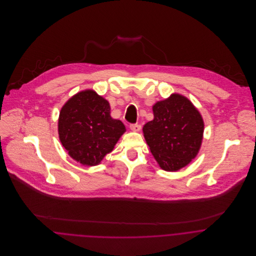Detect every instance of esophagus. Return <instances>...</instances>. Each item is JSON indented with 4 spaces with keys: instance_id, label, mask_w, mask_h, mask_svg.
Wrapping results in <instances>:
<instances>
[{
    "instance_id": "1",
    "label": "esophagus",
    "mask_w": 256,
    "mask_h": 256,
    "mask_svg": "<svg viewBox=\"0 0 256 256\" xmlns=\"http://www.w3.org/2000/svg\"><path fill=\"white\" fill-rule=\"evenodd\" d=\"M130 129L134 132H139L141 130V125L140 124H131Z\"/></svg>"
}]
</instances>
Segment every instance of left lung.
I'll list each match as a JSON object with an SVG mask.
<instances>
[{"instance_id":"1","label":"left lung","mask_w":256,"mask_h":256,"mask_svg":"<svg viewBox=\"0 0 256 256\" xmlns=\"http://www.w3.org/2000/svg\"><path fill=\"white\" fill-rule=\"evenodd\" d=\"M152 112L154 119L143 127L146 144L164 170L176 172L200 150L203 118L192 102L178 94L154 104Z\"/></svg>"}]
</instances>
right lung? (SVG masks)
<instances>
[{
	"mask_svg": "<svg viewBox=\"0 0 256 256\" xmlns=\"http://www.w3.org/2000/svg\"><path fill=\"white\" fill-rule=\"evenodd\" d=\"M126 131L110 116V102L92 90L73 96L61 108L58 133L69 156L84 166H96Z\"/></svg>",
	"mask_w": 256,
	"mask_h": 256,
	"instance_id": "1",
	"label": "right lung"
}]
</instances>
